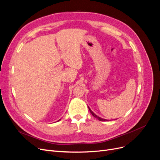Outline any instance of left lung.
I'll use <instances>...</instances> for the list:
<instances>
[{"mask_svg":"<svg viewBox=\"0 0 160 160\" xmlns=\"http://www.w3.org/2000/svg\"><path fill=\"white\" fill-rule=\"evenodd\" d=\"M88 108H89V111H90V112H91V113L92 114V115H93V117H95V118H96L97 119H98V120H99V121H102V122H105V121H107V120H106V119H102V118H99V117H98V115H96L93 112V111H92L91 109H90V108L88 107Z\"/></svg>","mask_w":160,"mask_h":160,"instance_id":"8db88e82","label":"left lung"}]
</instances>
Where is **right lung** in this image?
<instances>
[{
	"instance_id": "obj_1",
	"label": "right lung",
	"mask_w": 160,
	"mask_h": 160,
	"mask_svg": "<svg viewBox=\"0 0 160 160\" xmlns=\"http://www.w3.org/2000/svg\"><path fill=\"white\" fill-rule=\"evenodd\" d=\"M59 120H60V119H59Z\"/></svg>"
}]
</instances>
